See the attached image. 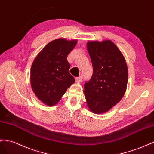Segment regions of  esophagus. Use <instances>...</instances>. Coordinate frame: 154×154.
I'll list each match as a JSON object with an SVG mask.
<instances>
[{
  "label": "esophagus",
  "mask_w": 154,
  "mask_h": 154,
  "mask_svg": "<svg viewBox=\"0 0 154 154\" xmlns=\"http://www.w3.org/2000/svg\"><path fill=\"white\" fill-rule=\"evenodd\" d=\"M82 79H83L82 77V76H80V77H79L75 78V82H77V83H80V82H82Z\"/></svg>",
  "instance_id": "1"
}]
</instances>
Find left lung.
I'll return each mask as SVG.
<instances>
[{
    "mask_svg": "<svg viewBox=\"0 0 154 154\" xmlns=\"http://www.w3.org/2000/svg\"><path fill=\"white\" fill-rule=\"evenodd\" d=\"M87 50L93 75L84 86L86 104L94 113H104L123 97L128 83V67L121 51L110 40L88 41Z\"/></svg>",
    "mask_w": 154,
    "mask_h": 154,
    "instance_id": "1",
    "label": "left lung"
}]
</instances>
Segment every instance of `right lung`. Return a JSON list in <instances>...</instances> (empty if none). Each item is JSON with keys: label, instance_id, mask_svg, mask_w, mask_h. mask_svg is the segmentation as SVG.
<instances>
[{"label": "right lung", "instance_id": "right-lung-1", "mask_svg": "<svg viewBox=\"0 0 154 154\" xmlns=\"http://www.w3.org/2000/svg\"><path fill=\"white\" fill-rule=\"evenodd\" d=\"M77 43L76 39H55L47 44L33 60L30 71L31 86L37 97L47 106L58 103L75 82L69 73L67 57Z\"/></svg>", "mask_w": 154, "mask_h": 154}]
</instances>
